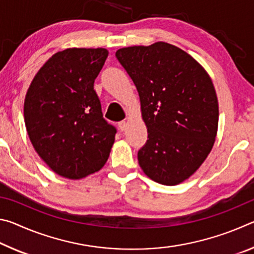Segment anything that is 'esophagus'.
Here are the masks:
<instances>
[{
	"label": "esophagus",
	"instance_id": "obj_1",
	"mask_svg": "<svg viewBox=\"0 0 254 254\" xmlns=\"http://www.w3.org/2000/svg\"><path fill=\"white\" fill-rule=\"evenodd\" d=\"M127 123L126 122V121H121V122H119V128L121 131H124L127 128Z\"/></svg>",
	"mask_w": 254,
	"mask_h": 254
}]
</instances>
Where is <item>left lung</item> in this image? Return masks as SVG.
<instances>
[{
    "mask_svg": "<svg viewBox=\"0 0 254 254\" xmlns=\"http://www.w3.org/2000/svg\"><path fill=\"white\" fill-rule=\"evenodd\" d=\"M134 83L148 140L137 152L143 173L175 186L190 177L212 150L218 102L212 79L190 55L167 42L117 51Z\"/></svg>",
    "mask_w": 254,
    "mask_h": 254,
    "instance_id": "obj_1",
    "label": "left lung"
}]
</instances>
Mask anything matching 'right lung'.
Returning a JSON list of instances; mask_svg holds the SVG:
<instances>
[{"mask_svg": "<svg viewBox=\"0 0 254 254\" xmlns=\"http://www.w3.org/2000/svg\"><path fill=\"white\" fill-rule=\"evenodd\" d=\"M104 48H69L47 60L30 84L24 122L34 150L56 174L80 179L109 159L117 128L103 118L94 81Z\"/></svg>", "mask_w": 254, "mask_h": 254, "instance_id": "obj_1", "label": "right lung"}]
</instances>
